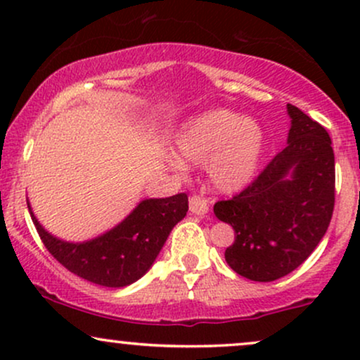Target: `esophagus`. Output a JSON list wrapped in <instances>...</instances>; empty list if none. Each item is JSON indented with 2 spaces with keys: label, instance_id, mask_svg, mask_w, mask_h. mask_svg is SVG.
I'll use <instances>...</instances> for the list:
<instances>
[{
  "label": "esophagus",
  "instance_id": "obj_1",
  "mask_svg": "<svg viewBox=\"0 0 360 360\" xmlns=\"http://www.w3.org/2000/svg\"><path fill=\"white\" fill-rule=\"evenodd\" d=\"M189 212L193 214L203 217V214L208 213V200L203 196H198V194H193V196L189 198Z\"/></svg>",
  "mask_w": 360,
  "mask_h": 360
}]
</instances>
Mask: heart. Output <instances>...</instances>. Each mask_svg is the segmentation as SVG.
I'll return each mask as SVG.
<instances>
[{"label": "heart", "mask_w": 360, "mask_h": 360, "mask_svg": "<svg viewBox=\"0 0 360 360\" xmlns=\"http://www.w3.org/2000/svg\"><path fill=\"white\" fill-rule=\"evenodd\" d=\"M266 147L262 127L230 110H210L189 120L177 134V155L203 166L223 191L247 186L257 172Z\"/></svg>", "instance_id": "obj_1"}]
</instances>
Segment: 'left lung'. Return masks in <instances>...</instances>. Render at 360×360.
I'll use <instances>...</instances> for the list:
<instances>
[{"label":"left lung","mask_w":360,"mask_h":360,"mask_svg":"<svg viewBox=\"0 0 360 360\" xmlns=\"http://www.w3.org/2000/svg\"><path fill=\"white\" fill-rule=\"evenodd\" d=\"M288 147L213 212L230 223L235 240L225 260L242 278L271 283L309 257L328 229L335 206V157L332 139L320 123L296 106Z\"/></svg>","instance_id":"obj_1"}]
</instances>
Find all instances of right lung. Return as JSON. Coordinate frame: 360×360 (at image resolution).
<instances>
[{"instance_id": "add662e5", "label": "right lung", "mask_w": 360, "mask_h": 360, "mask_svg": "<svg viewBox=\"0 0 360 360\" xmlns=\"http://www.w3.org/2000/svg\"><path fill=\"white\" fill-rule=\"evenodd\" d=\"M186 212V193L159 200H143L113 230L82 243L52 237L37 221L32 210L30 214L45 249L65 269L100 286L123 288L135 283L150 269L171 230L177 221L183 220Z\"/></svg>"}]
</instances>
